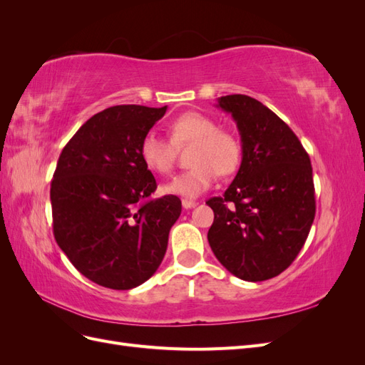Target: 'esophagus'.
I'll return each instance as SVG.
<instances>
[{"label": "esophagus", "instance_id": "34e87169", "mask_svg": "<svg viewBox=\"0 0 365 365\" xmlns=\"http://www.w3.org/2000/svg\"><path fill=\"white\" fill-rule=\"evenodd\" d=\"M197 202L196 201H190V200H182V207L187 210V208H193L196 207Z\"/></svg>", "mask_w": 365, "mask_h": 365}]
</instances>
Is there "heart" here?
<instances>
[{"label":"heart","mask_w":365,"mask_h":365,"mask_svg":"<svg viewBox=\"0 0 365 365\" xmlns=\"http://www.w3.org/2000/svg\"><path fill=\"white\" fill-rule=\"evenodd\" d=\"M170 140L149 130L140 141V157L149 169L169 175L175 165V146L192 145L189 150L190 169L164 185L173 195L197 196L216 180V175L228 176L239 169L242 145L230 130L219 129L213 118L200 113H185L169 125Z\"/></svg>","instance_id":"b5f03b06"}]
</instances>
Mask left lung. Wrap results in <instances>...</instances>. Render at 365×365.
<instances>
[{"instance_id": "1", "label": "left lung", "mask_w": 365, "mask_h": 365, "mask_svg": "<svg viewBox=\"0 0 365 365\" xmlns=\"http://www.w3.org/2000/svg\"><path fill=\"white\" fill-rule=\"evenodd\" d=\"M217 106L237 123L242 163L225 193L205 202L215 213L208 244L236 277L263 282L289 267L311 231V158L292 129L256 98L224 96Z\"/></svg>"}]
</instances>
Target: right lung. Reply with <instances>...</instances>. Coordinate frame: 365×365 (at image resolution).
I'll use <instances>...</instances> for the list:
<instances>
[{"instance_id":"1","label":"right lung","mask_w":365,"mask_h":365,"mask_svg":"<svg viewBox=\"0 0 365 365\" xmlns=\"http://www.w3.org/2000/svg\"><path fill=\"white\" fill-rule=\"evenodd\" d=\"M168 106L117 105L93 115L65 145L50 189L53 235L74 268L109 289L150 279L181 215L178 196L150 200L157 181L140 141Z\"/></svg>"}]
</instances>
